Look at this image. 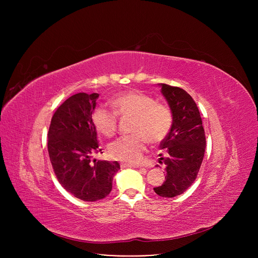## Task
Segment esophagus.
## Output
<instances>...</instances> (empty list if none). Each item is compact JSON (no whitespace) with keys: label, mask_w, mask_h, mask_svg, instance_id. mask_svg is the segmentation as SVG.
<instances>
[{"label":"esophagus","mask_w":258,"mask_h":258,"mask_svg":"<svg viewBox=\"0 0 258 258\" xmlns=\"http://www.w3.org/2000/svg\"><path fill=\"white\" fill-rule=\"evenodd\" d=\"M120 166H121V168H128V167H133V168H137L138 166H136V165H133V164H130V163H124V162H122V163L120 164ZM142 170V172H146V169H144V168H142L141 169Z\"/></svg>","instance_id":"esophagus-1"}]
</instances>
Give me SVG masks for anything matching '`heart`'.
Masks as SVG:
<instances>
[{
  "mask_svg": "<svg viewBox=\"0 0 258 258\" xmlns=\"http://www.w3.org/2000/svg\"><path fill=\"white\" fill-rule=\"evenodd\" d=\"M111 104L114 113L101 106L94 110L92 122L96 131L104 137H113L117 131V114L132 117L131 132L134 133L108 145V155L115 160L131 164L139 163L146 151L147 140L159 144L170 132L171 111L150 95L135 90L121 92L113 97Z\"/></svg>",
  "mask_w": 258,
  "mask_h": 258,
  "instance_id": "b5f03b06",
  "label": "heart"
}]
</instances>
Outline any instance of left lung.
<instances>
[{
	"label": "left lung",
	"mask_w": 258,
	"mask_h": 258,
	"mask_svg": "<svg viewBox=\"0 0 258 258\" xmlns=\"http://www.w3.org/2000/svg\"><path fill=\"white\" fill-rule=\"evenodd\" d=\"M172 114V125L161 142V156L166 165L165 182L155 187L163 198L182 195L197 179L206 148V138L199 108L192 97L181 88L159 84Z\"/></svg>",
	"instance_id": "left-lung-1"
}]
</instances>
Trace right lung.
<instances>
[{
	"mask_svg": "<svg viewBox=\"0 0 258 258\" xmlns=\"http://www.w3.org/2000/svg\"><path fill=\"white\" fill-rule=\"evenodd\" d=\"M98 97L97 93H78L68 98L54 113L48 132L49 157L59 184L86 202L110 195L120 169L117 161L91 162V155L101 151L92 122Z\"/></svg>",
	"mask_w": 258,
	"mask_h": 258,
	"instance_id": "1",
	"label": "right lung"
}]
</instances>
